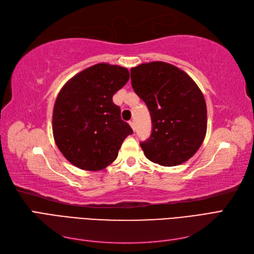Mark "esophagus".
I'll use <instances>...</instances> for the list:
<instances>
[{
  "label": "esophagus",
  "instance_id": "obj_1",
  "mask_svg": "<svg viewBox=\"0 0 254 254\" xmlns=\"http://www.w3.org/2000/svg\"><path fill=\"white\" fill-rule=\"evenodd\" d=\"M129 125H130V127H131L132 130L134 131V130H135V124H134V122H133V121H130V122H129Z\"/></svg>",
  "mask_w": 254,
  "mask_h": 254
}]
</instances>
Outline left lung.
<instances>
[{
    "mask_svg": "<svg viewBox=\"0 0 254 254\" xmlns=\"http://www.w3.org/2000/svg\"><path fill=\"white\" fill-rule=\"evenodd\" d=\"M131 84L148 107L152 132L141 143L144 155L162 166L193 157L206 133V105L190 76L171 64L152 61L131 67Z\"/></svg>",
    "mask_w": 254,
    "mask_h": 254,
    "instance_id": "8db88e82",
    "label": "left lung"
}]
</instances>
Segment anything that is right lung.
Listing matches in <instances>:
<instances>
[{"label": "right lung", "instance_id": "1", "mask_svg": "<svg viewBox=\"0 0 254 254\" xmlns=\"http://www.w3.org/2000/svg\"><path fill=\"white\" fill-rule=\"evenodd\" d=\"M129 79L126 67L97 64L60 90L53 110V135L64 158L84 171H101L118 158L133 131L112 97Z\"/></svg>", "mask_w": 254, "mask_h": 254}]
</instances>
